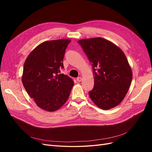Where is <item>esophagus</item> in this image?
I'll list each match as a JSON object with an SVG mask.
<instances>
[{
	"instance_id": "obj_1",
	"label": "esophagus",
	"mask_w": 152,
	"mask_h": 152,
	"mask_svg": "<svg viewBox=\"0 0 152 152\" xmlns=\"http://www.w3.org/2000/svg\"><path fill=\"white\" fill-rule=\"evenodd\" d=\"M77 82H81V81H82V78H81L80 77H77Z\"/></svg>"
}]
</instances>
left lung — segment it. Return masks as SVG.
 Instances as JSON below:
<instances>
[{
  "label": "left lung",
  "instance_id": "8db88e82",
  "mask_svg": "<svg viewBox=\"0 0 152 152\" xmlns=\"http://www.w3.org/2000/svg\"><path fill=\"white\" fill-rule=\"evenodd\" d=\"M93 68L94 85L89 92L103 110L117 107L125 98L132 79L125 54L115 44L101 37L78 40Z\"/></svg>",
  "mask_w": 152,
  "mask_h": 152
}]
</instances>
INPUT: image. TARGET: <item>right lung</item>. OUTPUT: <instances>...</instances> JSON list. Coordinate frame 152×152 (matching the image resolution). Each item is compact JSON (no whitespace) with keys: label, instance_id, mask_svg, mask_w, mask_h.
Segmentation results:
<instances>
[{"label":"right lung","instance_id":"right-lung-1","mask_svg":"<svg viewBox=\"0 0 152 152\" xmlns=\"http://www.w3.org/2000/svg\"><path fill=\"white\" fill-rule=\"evenodd\" d=\"M69 39L45 41L37 46L26 58L22 82L27 93L42 110L54 112L66 103L73 80L60 73Z\"/></svg>","mask_w":152,"mask_h":152}]
</instances>
